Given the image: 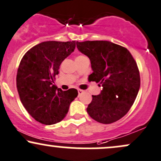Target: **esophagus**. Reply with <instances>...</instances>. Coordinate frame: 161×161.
<instances>
[{
    "label": "esophagus",
    "instance_id": "obj_1",
    "mask_svg": "<svg viewBox=\"0 0 161 161\" xmlns=\"http://www.w3.org/2000/svg\"><path fill=\"white\" fill-rule=\"evenodd\" d=\"M83 93V91L82 90H78V94H79V96H80L81 94H82Z\"/></svg>",
    "mask_w": 161,
    "mask_h": 161
}]
</instances>
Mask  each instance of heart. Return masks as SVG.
Masks as SVG:
<instances>
[{
	"label": "heart",
	"instance_id": "obj_1",
	"mask_svg": "<svg viewBox=\"0 0 161 161\" xmlns=\"http://www.w3.org/2000/svg\"><path fill=\"white\" fill-rule=\"evenodd\" d=\"M84 57H85V56H83V55H79L76 58H84ZM76 58H75V59H76Z\"/></svg>",
	"mask_w": 161,
	"mask_h": 161
}]
</instances>
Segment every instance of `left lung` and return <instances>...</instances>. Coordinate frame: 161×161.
Masks as SVG:
<instances>
[{
  "label": "left lung",
  "instance_id": "8db88e82",
  "mask_svg": "<svg viewBox=\"0 0 161 161\" xmlns=\"http://www.w3.org/2000/svg\"><path fill=\"white\" fill-rule=\"evenodd\" d=\"M76 46L90 59L88 79L103 87L100 94L92 95L87 112L97 122L117 121L130 109L140 88L136 61L126 48L109 41L76 42Z\"/></svg>",
  "mask_w": 161,
  "mask_h": 161
}]
</instances>
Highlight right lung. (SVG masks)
<instances>
[{
  "instance_id": "right-lung-1",
  "label": "right lung",
  "mask_w": 161,
  "mask_h": 161,
  "mask_svg": "<svg viewBox=\"0 0 161 161\" xmlns=\"http://www.w3.org/2000/svg\"><path fill=\"white\" fill-rule=\"evenodd\" d=\"M75 41H46L29 49L19 64L16 86L25 109L36 121L51 125L62 121L76 89L55 88L54 79L62 61L74 51Z\"/></svg>"
}]
</instances>
